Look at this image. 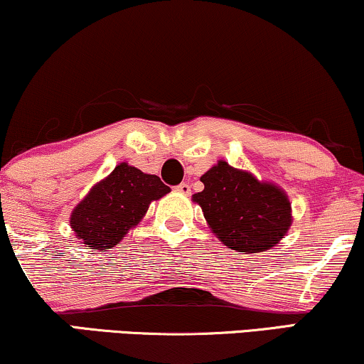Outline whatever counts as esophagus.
Instances as JSON below:
<instances>
[{"mask_svg":"<svg viewBox=\"0 0 364 364\" xmlns=\"http://www.w3.org/2000/svg\"><path fill=\"white\" fill-rule=\"evenodd\" d=\"M176 190L179 191V193H183V195H190V191H191L190 183H179V185L176 186Z\"/></svg>","mask_w":364,"mask_h":364,"instance_id":"34e87169","label":"esophagus"}]
</instances>
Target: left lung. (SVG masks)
Returning <instances> with one entry per match:
<instances>
[{"label": "left lung", "mask_w": 364, "mask_h": 364, "mask_svg": "<svg viewBox=\"0 0 364 364\" xmlns=\"http://www.w3.org/2000/svg\"><path fill=\"white\" fill-rule=\"evenodd\" d=\"M200 179L205 188L193 195V201L229 249L262 252L287 235L293 222L291 203L279 186L259 181L225 161H218Z\"/></svg>", "instance_id": "obj_1"}]
</instances>
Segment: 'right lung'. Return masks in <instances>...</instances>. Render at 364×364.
I'll return each instance as SVG.
<instances>
[{"mask_svg": "<svg viewBox=\"0 0 364 364\" xmlns=\"http://www.w3.org/2000/svg\"><path fill=\"white\" fill-rule=\"evenodd\" d=\"M169 191L156 174L120 163L73 210L71 229L86 247L108 251L139 224L151 201Z\"/></svg>", "mask_w": 364, "mask_h": 364, "instance_id": "1", "label": "right lung"}]
</instances>
